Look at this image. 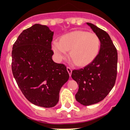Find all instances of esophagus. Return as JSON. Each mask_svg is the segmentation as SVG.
<instances>
[{
	"label": "esophagus",
	"instance_id": "obj_1",
	"mask_svg": "<svg viewBox=\"0 0 130 130\" xmlns=\"http://www.w3.org/2000/svg\"><path fill=\"white\" fill-rule=\"evenodd\" d=\"M67 71L68 72L69 75H70V76L71 77V73H72V70H71V69L70 68V67H67Z\"/></svg>",
	"mask_w": 130,
	"mask_h": 130
}]
</instances>
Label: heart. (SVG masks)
Wrapping results in <instances>:
<instances>
[{
  "instance_id": "obj_1",
  "label": "heart",
  "mask_w": 130,
  "mask_h": 130,
  "mask_svg": "<svg viewBox=\"0 0 130 130\" xmlns=\"http://www.w3.org/2000/svg\"><path fill=\"white\" fill-rule=\"evenodd\" d=\"M100 39L95 33L75 30L63 35L60 40L52 42V48L55 58L60 62L65 58L68 51L74 63L79 66L90 64L98 55Z\"/></svg>"
}]
</instances>
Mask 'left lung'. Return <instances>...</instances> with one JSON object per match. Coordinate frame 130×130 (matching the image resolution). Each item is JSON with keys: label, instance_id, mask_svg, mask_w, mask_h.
I'll return each instance as SVG.
<instances>
[{"label": "left lung", "instance_id": "8db88e82", "mask_svg": "<svg viewBox=\"0 0 130 130\" xmlns=\"http://www.w3.org/2000/svg\"><path fill=\"white\" fill-rule=\"evenodd\" d=\"M86 24L99 38L100 51L84 68L73 70L71 77L78 85L75 95L77 101L84 106H90L102 101L112 90L117 77L118 56L108 33L93 24Z\"/></svg>", "mask_w": 130, "mask_h": 130}]
</instances>
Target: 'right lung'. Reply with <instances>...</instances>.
Listing matches in <instances>:
<instances>
[{
	"label": "right lung",
	"instance_id": "1",
	"mask_svg": "<svg viewBox=\"0 0 130 130\" xmlns=\"http://www.w3.org/2000/svg\"><path fill=\"white\" fill-rule=\"evenodd\" d=\"M53 31L35 24L24 30L13 46L11 68L19 88L32 104L52 108L68 80L66 67L52 59Z\"/></svg>",
	"mask_w": 130,
	"mask_h": 130
}]
</instances>
